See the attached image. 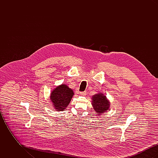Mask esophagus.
<instances>
[{
  "instance_id": "34e87169",
  "label": "esophagus",
  "mask_w": 158,
  "mask_h": 158,
  "mask_svg": "<svg viewBox=\"0 0 158 158\" xmlns=\"http://www.w3.org/2000/svg\"><path fill=\"white\" fill-rule=\"evenodd\" d=\"M80 94L82 96H85L86 95V91H84V92H80Z\"/></svg>"
}]
</instances>
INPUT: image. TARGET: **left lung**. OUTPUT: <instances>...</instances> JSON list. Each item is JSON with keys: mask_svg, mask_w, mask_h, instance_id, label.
Wrapping results in <instances>:
<instances>
[{"mask_svg": "<svg viewBox=\"0 0 158 158\" xmlns=\"http://www.w3.org/2000/svg\"><path fill=\"white\" fill-rule=\"evenodd\" d=\"M92 105L97 115H99L109 110L110 102L104 93L99 92L92 96Z\"/></svg>", "mask_w": 158, "mask_h": 158, "instance_id": "8db88e82", "label": "left lung"}]
</instances>
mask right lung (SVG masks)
I'll use <instances>...</instances> for the list:
<instances>
[{
  "label": "right lung",
  "instance_id": "obj_1",
  "mask_svg": "<svg viewBox=\"0 0 158 158\" xmlns=\"http://www.w3.org/2000/svg\"><path fill=\"white\" fill-rule=\"evenodd\" d=\"M73 95L72 89L69 88L67 85L62 83L52 91L50 99L56 111H63L67 108Z\"/></svg>",
  "mask_w": 158,
  "mask_h": 158
}]
</instances>
